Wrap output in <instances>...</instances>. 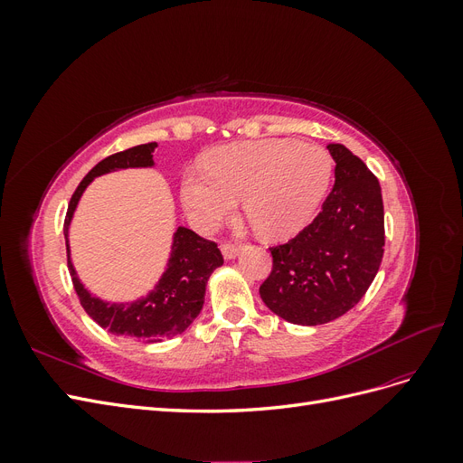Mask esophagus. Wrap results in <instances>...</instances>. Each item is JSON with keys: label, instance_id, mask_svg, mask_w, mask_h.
I'll use <instances>...</instances> for the list:
<instances>
[{"label": "esophagus", "instance_id": "34e87169", "mask_svg": "<svg viewBox=\"0 0 463 463\" xmlns=\"http://www.w3.org/2000/svg\"><path fill=\"white\" fill-rule=\"evenodd\" d=\"M240 250H241L240 245L230 243V241H223L222 243V253H223V257H226V259H235L237 255H240Z\"/></svg>", "mask_w": 463, "mask_h": 463}]
</instances>
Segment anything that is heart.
I'll use <instances>...</instances> for the list:
<instances>
[{"label": "heart", "mask_w": 463, "mask_h": 463, "mask_svg": "<svg viewBox=\"0 0 463 463\" xmlns=\"http://www.w3.org/2000/svg\"><path fill=\"white\" fill-rule=\"evenodd\" d=\"M204 172H187L181 201L199 228L230 216L235 199L259 233L286 237L299 232L330 187L334 162L326 148L293 138L218 146L204 158Z\"/></svg>", "instance_id": "b5f03b06"}]
</instances>
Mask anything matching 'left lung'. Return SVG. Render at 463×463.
Here are the masks:
<instances>
[{"instance_id": "8db88e82", "label": "left lung", "mask_w": 463, "mask_h": 463, "mask_svg": "<svg viewBox=\"0 0 463 463\" xmlns=\"http://www.w3.org/2000/svg\"><path fill=\"white\" fill-rule=\"evenodd\" d=\"M335 181L317 218L288 243L270 247L260 298L293 325L317 326L345 315L373 284L384 255V204L376 175L344 145H328Z\"/></svg>"}]
</instances>
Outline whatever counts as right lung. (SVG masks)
Wrapping results in <instances>:
<instances>
[{"label":"right lung","instance_id":"1","mask_svg":"<svg viewBox=\"0 0 463 463\" xmlns=\"http://www.w3.org/2000/svg\"><path fill=\"white\" fill-rule=\"evenodd\" d=\"M156 146V143L138 145L111 154V156L98 162L75 189L71 201H69L63 223L67 266L69 272H71L73 288L77 291L82 309L108 332L133 342H160L184 332L203 309L210 274L223 262L222 250L218 249L216 241L204 240V237L197 235L193 230L177 228L170 266H167L156 289L148 298L135 301L131 305H108L92 298L79 282L73 270L71 257H69L67 232L82 191L87 189V185L96 175L123 170V167L152 165V152Z\"/></svg>","mask_w":463,"mask_h":463}]
</instances>
